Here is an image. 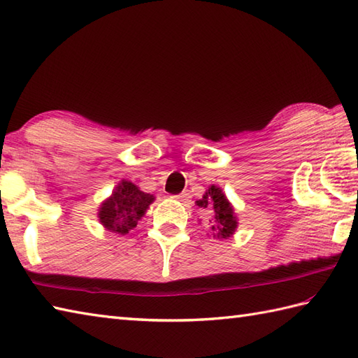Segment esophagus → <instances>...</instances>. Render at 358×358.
I'll return each instance as SVG.
<instances>
[{"mask_svg":"<svg viewBox=\"0 0 358 358\" xmlns=\"http://www.w3.org/2000/svg\"><path fill=\"white\" fill-rule=\"evenodd\" d=\"M171 199H173V200H177V201H183L185 199H186V194H177V195H172Z\"/></svg>","mask_w":358,"mask_h":358,"instance_id":"1","label":"esophagus"}]
</instances>
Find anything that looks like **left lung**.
<instances>
[{
  "label": "left lung",
  "instance_id": "left-lung-1",
  "mask_svg": "<svg viewBox=\"0 0 358 358\" xmlns=\"http://www.w3.org/2000/svg\"><path fill=\"white\" fill-rule=\"evenodd\" d=\"M200 208L203 209H212L215 212L214 215V226L212 229L217 232L214 237L218 238H227L235 232L237 227V218L234 215V209L226 200L222 189L217 186H210L206 194L203 195V199L196 201Z\"/></svg>",
  "mask_w": 358,
  "mask_h": 358
}]
</instances>
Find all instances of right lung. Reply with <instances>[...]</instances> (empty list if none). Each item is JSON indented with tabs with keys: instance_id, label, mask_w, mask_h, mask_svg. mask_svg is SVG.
<instances>
[{
	"instance_id": "add662e5",
	"label": "right lung",
	"mask_w": 358,
	"mask_h": 358,
	"mask_svg": "<svg viewBox=\"0 0 358 358\" xmlns=\"http://www.w3.org/2000/svg\"><path fill=\"white\" fill-rule=\"evenodd\" d=\"M152 201L154 195L140 191L131 181H121L110 199L103 203L98 217L109 231L124 235L138 224Z\"/></svg>"
}]
</instances>
